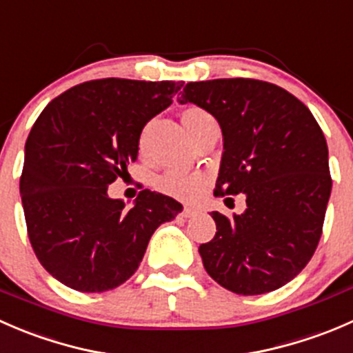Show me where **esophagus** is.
Instances as JSON below:
<instances>
[{
  "label": "esophagus",
  "mask_w": 353,
  "mask_h": 353,
  "mask_svg": "<svg viewBox=\"0 0 353 353\" xmlns=\"http://www.w3.org/2000/svg\"><path fill=\"white\" fill-rule=\"evenodd\" d=\"M194 213H196V208H191V206H184L183 213L181 215L184 216V219H190V216H193Z\"/></svg>",
  "instance_id": "34e87169"
}]
</instances>
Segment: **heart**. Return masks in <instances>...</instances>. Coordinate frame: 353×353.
Here are the masks:
<instances>
[{
    "label": "heart",
    "instance_id": "obj_1",
    "mask_svg": "<svg viewBox=\"0 0 353 353\" xmlns=\"http://www.w3.org/2000/svg\"><path fill=\"white\" fill-rule=\"evenodd\" d=\"M212 117L210 114H206L205 110L198 108L186 109L183 112V124L186 128V131L190 128H193L194 124H198L199 121H205ZM208 176L201 172L188 174V172H176V170H170V172L163 174L157 179V190L162 191L163 194L172 198L179 199H191L201 191V188L205 186Z\"/></svg>",
    "mask_w": 353,
    "mask_h": 353
}]
</instances>
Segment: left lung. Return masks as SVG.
Returning a JSON list of instances; mask_svg holds the SVG:
<instances>
[{
	"label": "left lung",
	"instance_id": "left-lung-1",
	"mask_svg": "<svg viewBox=\"0 0 353 353\" xmlns=\"http://www.w3.org/2000/svg\"><path fill=\"white\" fill-rule=\"evenodd\" d=\"M179 102L220 124L216 196H245L241 215L212 212L216 234L199 245L206 273L241 295L283 287L304 270L323 232L331 176L321 128L294 95L251 78L191 81Z\"/></svg>",
	"mask_w": 353,
	"mask_h": 353
}]
</instances>
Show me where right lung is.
<instances>
[{"label":"right lung","instance_id":"add662e5","mask_svg":"<svg viewBox=\"0 0 353 353\" xmlns=\"http://www.w3.org/2000/svg\"><path fill=\"white\" fill-rule=\"evenodd\" d=\"M179 81L92 80L49 102L25 143L20 194L41 265L66 287L105 292L138 270L157 227L183 205L143 190L133 208L110 183L138 159L145 124L172 104Z\"/></svg>","mask_w":353,"mask_h":353}]
</instances>
